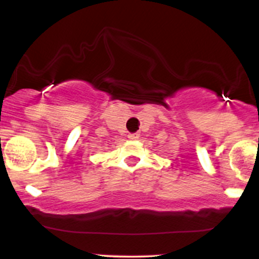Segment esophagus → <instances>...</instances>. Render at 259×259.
<instances>
[{
    "instance_id": "obj_1",
    "label": "esophagus",
    "mask_w": 259,
    "mask_h": 259,
    "mask_svg": "<svg viewBox=\"0 0 259 259\" xmlns=\"http://www.w3.org/2000/svg\"><path fill=\"white\" fill-rule=\"evenodd\" d=\"M127 138H129V140H138L139 138H140V134L139 133H135V134H129V135H127Z\"/></svg>"
}]
</instances>
